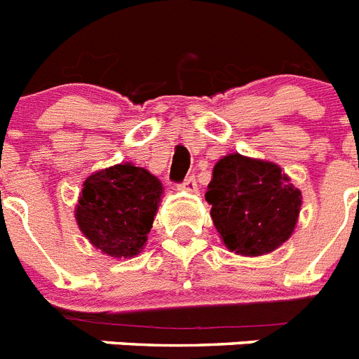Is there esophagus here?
I'll use <instances>...</instances> for the list:
<instances>
[{
    "mask_svg": "<svg viewBox=\"0 0 359 359\" xmlns=\"http://www.w3.org/2000/svg\"><path fill=\"white\" fill-rule=\"evenodd\" d=\"M182 189L187 192H196L198 191V183H196V177L194 176H189L185 182L182 183Z\"/></svg>",
    "mask_w": 359,
    "mask_h": 359,
    "instance_id": "esophagus-1",
    "label": "esophagus"
}]
</instances>
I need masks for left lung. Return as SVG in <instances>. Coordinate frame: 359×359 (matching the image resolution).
<instances>
[{
	"label": "left lung",
	"instance_id": "left-lung-1",
	"mask_svg": "<svg viewBox=\"0 0 359 359\" xmlns=\"http://www.w3.org/2000/svg\"><path fill=\"white\" fill-rule=\"evenodd\" d=\"M205 200L225 247L241 256H262L283 245L302 209V192L278 165L241 154L214 165Z\"/></svg>",
	"mask_w": 359,
	"mask_h": 359
}]
</instances>
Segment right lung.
I'll return each instance as SVG.
<instances>
[{
	"label": "right lung",
	"mask_w": 359,
	"mask_h": 359,
	"mask_svg": "<svg viewBox=\"0 0 359 359\" xmlns=\"http://www.w3.org/2000/svg\"><path fill=\"white\" fill-rule=\"evenodd\" d=\"M163 187L133 163L97 170L83 183L76 207L79 231L112 258H134L145 247Z\"/></svg>",
	"instance_id": "1"
}]
</instances>
